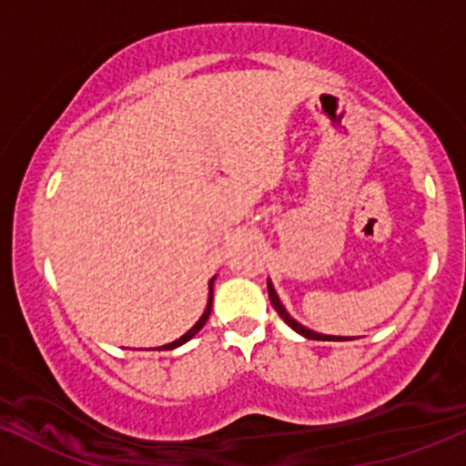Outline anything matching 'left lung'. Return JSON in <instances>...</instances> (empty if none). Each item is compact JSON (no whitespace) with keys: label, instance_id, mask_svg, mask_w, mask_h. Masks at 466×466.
Listing matches in <instances>:
<instances>
[{"label":"left lung","instance_id":"1","mask_svg":"<svg viewBox=\"0 0 466 466\" xmlns=\"http://www.w3.org/2000/svg\"><path fill=\"white\" fill-rule=\"evenodd\" d=\"M268 295H270V303H272V306H274V310L279 312V317H281V319L286 321L288 326L292 328V330H297L299 335H303V337H306V339H321V341H323V339H352V337H330V335H321V332H315V330H310V328L301 326V323L292 319V317L288 315V310H286V308H283V303H281V299H279L277 290H274L272 281H268Z\"/></svg>","mask_w":466,"mask_h":466}]
</instances>
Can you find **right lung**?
<instances>
[{
    "label": "right lung",
    "mask_w": 466,
    "mask_h": 466,
    "mask_svg": "<svg viewBox=\"0 0 466 466\" xmlns=\"http://www.w3.org/2000/svg\"><path fill=\"white\" fill-rule=\"evenodd\" d=\"M214 279H217V277H214ZM214 279H212V281H209V299H208V306H205V312H203V315H200V319L196 321L194 326L189 328V330L185 332L183 337H178V339H176V341H171V344H165V346H160L158 350H171V349H178V346H183L185 341H189V339H192V337L196 335V332H198L200 328L205 326V321L209 319V312H212V299H214V290H212V288H214Z\"/></svg>",
    "instance_id": "right-lung-1"
}]
</instances>
